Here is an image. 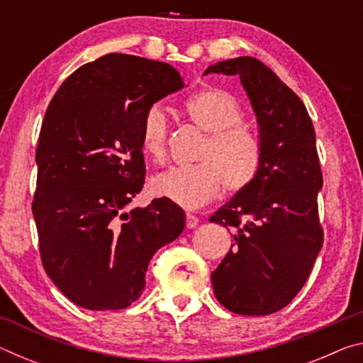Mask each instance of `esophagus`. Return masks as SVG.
<instances>
[{"instance_id": "esophagus-1", "label": "esophagus", "mask_w": 363, "mask_h": 363, "mask_svg": "<svg viewBox=\"0 0 363 363\" xmlns=\"http://www.w3.org/2000/svg\"><path fill=\"white\" fill-rule=\"evenodd\" d=\"M186 225L189 227V229H195V227L199 225V218L194 216V214L187 213L186 214Z\"/></svg>"}]
</instances>
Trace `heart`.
<instances>
[{
    "label": "heart",
    "mask_w": 363,
    "mask_h": 363,
    "mask_svg": "<svg viewBox=\"0 0 363 363\" xmlns=\"http://www.w3.org/2000/svg\"><path fill=\"white\" fill-rule=\"evenodd\" d=\"M187 118L208 134L192 167L169 168L152 179V190L173 203L194 210L208 203L224 186L225 192L238 194L255 182L262 164L259 139L242 125L245 110L232 93L219 88L201 89L184 102ZM168 116L160 104L145 110L143 118L144 152L153 162L167 153Z\"/></svg>",
    "instance_id": "1"
}]
</instances>
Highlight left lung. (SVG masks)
Masks as SVG:
<instances>
[{
    "mask_svg": "<svg viewBox=\"0 0 363 363\" xmlns=\"http://www.w3.org/2000/svg\"><path fill=\"white\" fill-rule=\"evenodd\" d=\"M208 73L240 77L262 147L255 182L210 218L233 230L230 251L211 274L214 294L235 314L269 315L304 286L323 245L314 125L303 101L261 60H223Z\"/></svg>",
    "mask_w": 363,
    "mask_h": 363,
    "instance_id": "obj_1",
    "label": "left lung"
}]
</instances>
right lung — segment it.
<instances>
[{
	"instance_id": "obj_1",
	"label": "right lung",
	"mask_w": 363,
	"mask_h": 363,
	"mask_svg": "<svg viewBox=\"0 0 363 363\" xmlns=\"http://www.w3.org/2000/svg\"><path fill=\"white\" fill-rule=\"evenodd\" d=\"M184 86L168 64L112 52L73 72L49 104L32 211L43 267L79 307L131 306L152 256L184 230L167 199L126 211L144 186L145 110Z\"/></svg>"
}]
</instances>
